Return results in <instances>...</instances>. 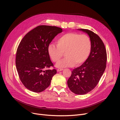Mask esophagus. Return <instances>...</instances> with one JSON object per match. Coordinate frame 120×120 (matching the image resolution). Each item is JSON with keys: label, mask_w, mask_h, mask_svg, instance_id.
Here are the masks:
<instances>
[{"label": "esophagus", "mask_w": 120, "mask_h": 120, "mask_svg": "<svg viewBox=\"0 0 120 120\" xmlns=\"http://www.w3.org/2000/svg\"><path fill=\"white\" fill-rule=\"evenodd\" d=\"M63 70V69H62V68H58L57 70V71L58 72H59V71H62Z\"/></svg>", "instance_id": "esophagus-1"}]
</instances>
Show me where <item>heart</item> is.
<instances>
[{"label": "heart", "mask_w": 120, "mask_h": 120, "mask_svg": "<svg viewBox=\"0 0 120 120\" xmlns=\"http://www.w3.org/2000/svg\"><path fill=\"white\" fill-rule=\"evenodd\" d=\"M56 45L50 44L48 47L49 55L52 60L58 62L65 54L66 58L56 64L58 68L78 66L89 58L91 49V42L86 35L68 33L60 36Z\"/></svg>", "instance_id": "b5f03b06"}]
</instances>
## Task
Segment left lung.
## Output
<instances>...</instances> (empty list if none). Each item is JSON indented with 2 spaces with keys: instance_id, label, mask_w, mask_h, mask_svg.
<instances>
[{
  "instance_id": "left-lung-1",
  "label": "left lung",
  "mask_w": 120,
  "mask_h": 120,
  "mask_svg": "<svg viewBox=\"0 0 120 120\" xmlns=\"http://www.w3.org/2000/svg\"><path fill=\"white\" fill-rule=\"evenodd\" d=\"M78 30L89 35L91 49L86 62L72 71L67 83L72 92L84 95L93 90L99 83L106 68L107 55L104 44L97 34L87 29Z\"/></svg>"
}]
</instances>
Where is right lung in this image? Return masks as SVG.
<instances>
[{
  "mask_svg": "<svg viewBox=\"0 0 120 120\" xmlns=\"http://www.w3.org/2000/svg\"><path fill=\"white\" fill-rule=\"evenodd\" d=\"M62 29L56 26L41 25L27 33L19 45L15 64L19 77L24 86L34 92H41L50 85L55 69L44 71L53 66L48 47Z\"/></svg>",
  "mask_w": 120,
  "mask_h": 120,
  "instance_id": "obj_1",
  "label": "right lung"
}]
</instances>
